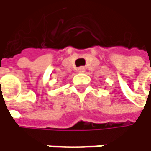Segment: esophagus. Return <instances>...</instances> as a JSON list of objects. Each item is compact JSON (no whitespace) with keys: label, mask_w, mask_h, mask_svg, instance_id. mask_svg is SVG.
<instances>
[{"label":"esophagus","mask_w":151,"mask_h":151,"mask_svg":"<svg viewBox=\"0 0 151 151\" xmlns=\"http://www.w3.org/2000/svg\"><path fill=\"white\" fill-rule=\"evenodd\" d=\"M77 70H78L79 72H85V70H86V69H85V67H83V66H81V67H79Z\"/></svg>","instance_id":"34e87169"}]
</instances>
